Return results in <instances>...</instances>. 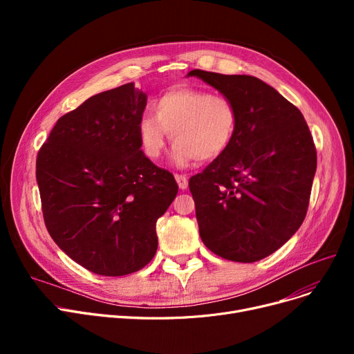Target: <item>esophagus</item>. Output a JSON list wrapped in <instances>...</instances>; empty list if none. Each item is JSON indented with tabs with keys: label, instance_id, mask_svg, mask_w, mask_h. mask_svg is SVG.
<instances>
[{
	"label": "esophagus",
	"instance_id": "esophagus-1",
	"mask_svg": "<svg viewBox=\"0 0 354 354\" xmlns=\"http://www.w3.org/2000/svg\"><path fill=\"white\" fill-rule=\"evenodd\" d=\"M175 179H176V182H178L179 189H187V188H188V178H187V176L176 174V175H175Z\"/></svg>",
	"mask_w": 354,
	"mask_h": 354
}]
</instances>
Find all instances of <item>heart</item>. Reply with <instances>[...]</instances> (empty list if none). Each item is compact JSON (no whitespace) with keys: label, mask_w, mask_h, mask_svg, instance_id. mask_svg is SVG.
I'll return each instance as SVG.
<instances>
[{"label":"heart","mask_w":354,"mask_h":354,"mask_svg":"<svg viewBox=\"0 0 354 354\" xmlns=\"http://www.w3.org/2000/svg\"><path fill=\"white\" fill-rule=\"evenodd\" d=\"M152 109L153 115H143L138 124L139 143L149 159L162 155L167 133L175 142L171 162L178 167L221 158L234 139L236 110L222 95L178 87L162 95Z\"/></svg>","instance_id":"1"}]
</instances>
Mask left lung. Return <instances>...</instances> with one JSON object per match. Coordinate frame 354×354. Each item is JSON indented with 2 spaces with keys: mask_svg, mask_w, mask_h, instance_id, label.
Wrapping results in <instances>:
<instances>
[{
  "mask_svg": "<svg viewBox=\"0 0 354 354\" xmlns=\"http://www.w3.org/2000/svg\"><path fill=\"white\" fill-rule=\"evenodd\" d=\"M236 110L234 139L189 179L202 243L235 263H255L297 232L307 214L317 152L301 111L245 74L192 70Z\"/></svg>",
  "mask_w": 354,
  "mask_h": 354,
  "instance_id": "1",
  "label": "left lung"
}]
</instances>
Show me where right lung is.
I'll return each instance as SVG.
<instances>
[{"label": "right lung", "instance_id": "obj_1", "mask_svg": "<svg viewBox=\"0 0 354 354\" xmlns=\"http://www.w3.org/2000/svg\"><path fill=\"white\" fill-rule=\"evenodd\" d=\"M146 102L133 83L91 96L57 120L37 155L48 234L99 275H127L151 263L156 221L178 194L174 175L140 151Z\"/></svg>", "mask_w": 354, "mask_h": 354}]
</instances>
